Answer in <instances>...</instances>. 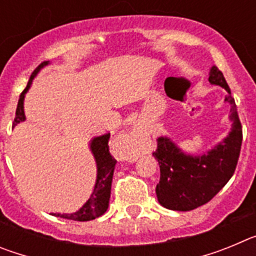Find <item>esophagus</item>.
I'll return each instance as SVG.
<instances>
[{
    "label": "esophagus",
    "instance_id": "obj_1",
    "mask_svg": "<svg viewBox=\"0 0 256 256\" xmlns=\"http://www.w3.org/2000/svg\"><path fill=\"white\" fill-rule=\"evenodd\" d=\"M124 137H126V138H133V140H134L136 138V134H134V133H133L132 136H124Z\"/></svg>",
    "mask_w": 256,
    "mask_h": 256
}]
</instances>
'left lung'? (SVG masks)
<instances>
[{
    "label": "left lung",
    "instance_id": "1",
    "mask_svg": "<svg viewBox=\"0 0 256 256\" xmlns=\"http://www.w3.org/2000/svg\"><path fill=\"white\" fill-rule=\"evenodd\" d=\"M209 82L227 91L224 102L230 105L232 126L226 138L202 155L183 152L166 136L158 138V148L152 152L160 166L156 196L160 205L166 209L188 212L206 204L227 184L236 169L242 144V126L234 98L216 66L210 69Z\"/></svg>",
    "mask_w": 256,
    "mask_h": 256
}]
</instances>
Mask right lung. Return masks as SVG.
Instances as JSON below:
<instances>
[{"label": "right lung", "instance_id": "1", "mask_svg": "<svg viewBox=\"0 0 256 256\" xmlns=\"http://www.w3.org/2000/svg\"><path fill=\"white\" fill-rule=\"evenodd\" d=\"M48 64V61L42 62L30 76L26 88L22 92L19 97V102H18L16 108V116H15V120H14V126L19 124L20 122L26 120V114H24V98H26V94L29 91L32 82L36 78V76L40 73V70L42 68L47 66ZM108 138H110V133H106V134L94 137L90 142V148H91L92 154H94L97 166L96 183H94V188L90 198L76 212H72V214H60V212H58V214H54V216L64 219H70V220L87 222L98 218L108 210L110 192H112V174H114L115 164H116V160L112 158L110 151H108Z\"/></svg>", "mask_w": 256, "mask_h": 256}]
</instances>
